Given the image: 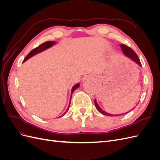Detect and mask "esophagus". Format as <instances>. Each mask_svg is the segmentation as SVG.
<instances>
[{"instance_id": "1", "label": "esophagus", "mask_w": 160, "mask_h": 160, "mask_svg": "<svg viewBox=\"0 0 160 160\" xmlns=\"http://www.w3.org/2000/svg\"><path fill=\"white\" fill-rule=\"evenodd\" d=\"M87 80H88V78H87V77H85V78L83 79V82H85Z\"/></svg>"}]
</instances>
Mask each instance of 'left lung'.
<instances>
[{"mask_svg":"<svg viewBox=\"0 0 160 160\" xmlns=\"http://www.w3.org/2000/svg\"><path fill=\"white\" fill-rule=\"evenodd\" d=\"M120 47H121V49H122V52H123V55H124L125 57H128L129 59H130L131 60H132L133 61H134V62H135V63H137L138 65H139V66L142 67V64H141V62H140V61H139V57H138V56L137 55L136 53H135V52H134L133 50H132V49H131V48L128 47V46L125 45H123V44L120 45ZM95 107H96L97 109H98L101 114L105 115H108V116H118V115H124V114H125V113H128L129 111H130L131 110H133V109L135 108V107L133 108V109H132L130 111H128V112H126V113H121V114H111V113H108V112H106V111H103L102 109H101V108L99 107V105H98V102H97L96 99H95Z\"/></svg>","mask_w":160,"mask_h":160,"instance_id":"1","label":"left lung"}]
</instances>
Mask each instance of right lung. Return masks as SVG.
Wrapping results in <instances>:
<instances>
[{
    "label": "right lung",
    "instance_id": "1",
    "mask_svg": "<svg viewBox=\"0 0 160 160\" xmlns=\"http://www.w3.org/2000/svg\"><path fill=\"white\" fill-rule=\"evenodd\" d=\"M55 44H56V42H55V41H47V42H44V43H42V44H41V45H39L38 47L35 48V49H34L32 50L29 53H28V54L27 55V57H25V59H24L23 62L26 61L27 60H28V59H30V58H31V57H33L34 55H35L38 54V53H39V52H41L43 51H45L46 49H49V48L52 47L53 45H55ZM79 86H80V84H79V83H77V84H75V85H73V87H72V89H71V95L72 94V93H73L74 91H75V89H77V88H79ZM71 97H72V96H71V98H70L69 105V106H68V108H67V109L66 110L65 112L63 114H62L61 116H63V115L67 112V111L69 110V106H70V103H71ZM59 118H60V117H59Z\"/></svg>",
    "mask_w": 160,
    "mask_h": 160
}]
</instances>
